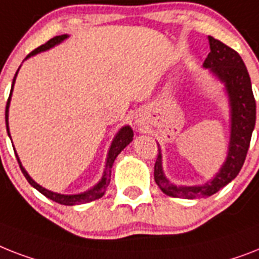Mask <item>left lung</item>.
<instances>
[{"mask_svg": "<svg viewBox=\"0 0 259 259\" xmlns=\"http://www.w3.org/2000/svg\"><path fill=\"white\" fill-rule=\"evenodd\" d=\"M210 53L203 66L209 68L224 82L232 106V136L229 144V154L220 173L202 186H176L166 180L162 171L161 149L154 163V180L158 188L170 197L194 199L205 198L215 194L218 190L232 182L242 169L250 140L255 126V100L251 81L242 58L234 49L209 35Z\"/></svg>", "mask_w": 259, "mask_h": 259, "instance_id": "1", "label": "left lung"}]
</instances>
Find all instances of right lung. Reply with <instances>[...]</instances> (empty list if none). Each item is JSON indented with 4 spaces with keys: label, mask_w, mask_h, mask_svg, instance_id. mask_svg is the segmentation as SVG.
Segmentation results:
<instances>
[{
    "label": "right lung",
    "mask_w": 259,
    "mask_h": 259,
    "mask_svg": "<svg viewBox=\"0 0 259 259\" xmlns=\"http://www.w3.org/2000/svg\"><path fill=\"white\" fill-rule=\"evenodd\" d=\"M66 37H68L66 34L57 35V37L49 39V41L46 42V44H44V45L38 46V48L33 50L31 53L27 54L26 58H29V57H31V56H34V54L39 53V52H44V50H48V49H50V48H53L54 45L60 44L61 41H64ZM26 58H25V60H26ZM17 71H18V70H17ZM16 75H17V73H16ZM16 75H14L13 85H12V90H13L14 81H16ZM12 90H10L9 98H8V102H6V110H5V121H6V130H8V134H9V125H8V113H9V104H10V97H12ZM9 136H10V134H9ZM132 140H133V130H132V127H130V126H123L122 129L119 130L118 133H117V136H115V138L113 140V142H111V146H110V150H109L108 159H106V166H105V171H104V176H102V180H101L100 182H98V184H97L93 189H90L89 191H85V193H81V194H74V195L58 194V193H53V191L46 190L45 188L39 186L37 182H34V181L31 180L30 176L26 173V170L22 167V165H21V162H20V158H18V155L16 154V157H17V161H18V163H20L21 171L24 173L25 178H26L27 182H29V184H30L33 188L37 189V190H38L41 194H44L45 197H48V198H50L52 201H54V202L61 203V205L73 206V205H79V203L90 202V201H94V199L101 198V197L105 194V191H106L109 184H110L111 166H113V163H114V159L117 158V155L121 153V150H123V149H125L126 146L130 144V142H132Z\"/></svg>",
    "instance_id": "add662e5"
}]
</instances>
